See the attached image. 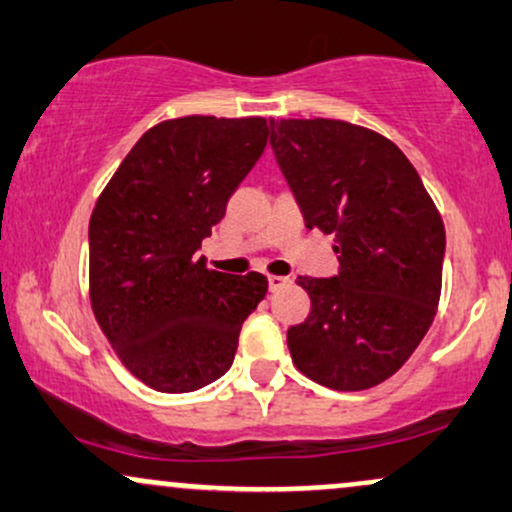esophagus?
I'll return each mask as SVG.
<instances>
[{
    "mask_svg": "<svg viewBox=\"0 0 512 512\" xmlns=\"http://www.w3.org/2000/svg\"><path fill=\"white\" fill-rule=\"evenodd\" d=\"M267 284H269V291H279V289H284V286H289L291 279L289 276L272 274V276H267Z\"/></svg>",
    "mask_w": 512,
    "mask_h": 512,
    "instance_id": "1",
    "label": "esophagus"
}]
</instances>
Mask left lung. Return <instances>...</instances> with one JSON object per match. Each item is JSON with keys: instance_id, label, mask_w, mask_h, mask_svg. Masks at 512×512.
Wrapping results in <instances>:
<instances>
[{"instance_id": "1", "label": "left lung", "mask_w": 512, "mask_h": 512, "mask_svg": "<svg viewBox=\"0 0 512 512\" xmlns=\"http://www.w3.org/2000/svg\"><path fill=\"white\" fill-rule=\"evenodd\" d=\"M274 158L308 228L334 233L339 274L298 276L310 315L286 332L296 368L332 390L390 378L431 327L445 228L390 139L342 120H269Z\"/></svg>"}]
</instances>
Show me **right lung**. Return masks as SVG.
I'll return each instance as SVG.
<instances>
[{
	"label": "right lung",
	"mask_w": 512,
	"mask_h": 512,
	"mask_svg": "<svg viewBox=\"0 0 512 512\" xmlns=\"http://www.w3.org/2000/svg\"><path fill=\"white\" fill-rule=\"evenodd\" d=\"M267 137L264 117L161 122L98 197L88 223L93 313L120 361L158 392L219 380L267 293L262 274L214 272L197 255Z\"/></svg>",
	"instance_id": "right-lung-1"
}]
</instances>
